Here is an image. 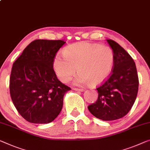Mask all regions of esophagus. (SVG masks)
Masks as SVG:
<instances>
[{"label": "esophagus", "mask_w": 150, "mask_h": 150, "mask_svg": "<svg viewBox=\"0 0 150 150\" xmlns=\"http://www.w3.org/2000/svg\"><path fill=\"white\" fill-rule=\"evenodd\" d=\"M74 91H80V92H83V91H84V89H82V88H74Z\"/></svg>", "instance_id": "obj_1"}]
</instances>
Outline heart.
<instances>
[{
  "mask_svg": "<svg viewBox=\"0 0 150 150\" xmlns=\"http://www.w3.org/2000/svg\"><path fill=\"white\" fill-rule=\"evenodd\" d=\"M63 55L57 54L53 60V69L57 78L68 82L76 72V84L96 86L111 74L115 64V54L109 46L83 41L66 47Z\"/></svg>",
  "mask_w": 150,
  "mask_h": 150,
  "instance_id": "1",
  "label": "heart"
}]
</instances>
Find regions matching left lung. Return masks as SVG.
<instances>
[{
  "label": "left lung",
  "mask_w": 150,
  "mask_h": 150,
  "mask_svg": "<svg viewBox=\"0 0 150 150\" xmlns=\"http://www.w3.org/2000/svg\"><path fill=\"white\" fill-rule=\"evenodd\" d=\"M115 54L111 75L98 87L97 100L88 107L91 113L103 121H114L128 113L136 99L139 79L132 57L121 46L107 40Z\"/></svg>",
  "instance_id": "obj_1"
}]
</instances>
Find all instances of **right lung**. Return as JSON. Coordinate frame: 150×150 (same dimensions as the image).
<instances>
[{
    "instance_id": "add662e5",
    "label": "right lung",
    "mask_w": 150,
    "mask_h": 150,
    "mask_svg": "<svg viewBox=\"0 0 150 150\" xmlns=\"http://www.w3.org/2000/svg\"><path fill=\"white\" fill-rule=\"evenodd\" d=\"M63 40H37L13 63L10 94L19 113L30 123H49L58 116L71 88L57 79L53 60Z\"/></svg>"
}]
</instances>
